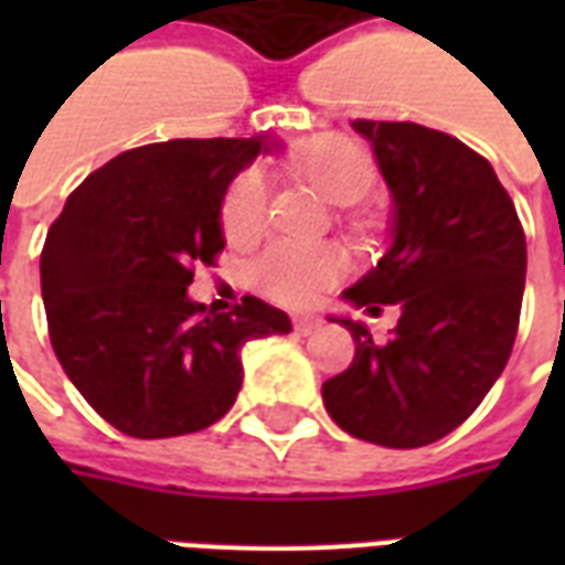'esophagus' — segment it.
<instances>
[{"instance_id": "esophagus-1", "label": "esophagus", "mask_w": 565, "mask_h": 565, "mask_svg": "<svg viewBox=\"0 0 565 565\" xmlns=\"http://www.w3.org/2000/svg\"><path fill=\"white\" fill-rule=\"evenodd\" d=\"M318 327H320V320L311 318V315H306V318H294V330L299 332V335H311Z\"/></svg>"}]
</instances>
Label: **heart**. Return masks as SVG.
I'll return each instance as SVG.
<instances>
[{
	"mask_svg": "<svg viewBox=\"0 0 565 565\" xmlns=\"http://www.w3.org/2000/svg\"><path fill=\"white\" fill-rule=\"evenodd\" d=\"M287 169L318 186L335 205H354L375 186V160L363 145L342 136L308 141L287 157ZM269 217V181L259 169H245L226 186L221 205L223 238L235 247L257 242ZM348 271V254L339 245L275 242L250 266L259 294L287 308L311 306Z\"/></svg>",
	"mask_w": 565,
	"mask_h": 565,
	"instance_id": "b5f03b06",
	"label": "heart"
}]
</instances>
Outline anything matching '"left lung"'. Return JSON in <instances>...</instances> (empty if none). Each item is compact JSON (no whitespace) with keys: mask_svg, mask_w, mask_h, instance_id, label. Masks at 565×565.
<instances>
[{"mask_svg":"<svg viewBox=\"0 0 565 565\" xmlns=\"http://www.w3.org/2000/svg\"><path fill=\"white\" fill-rule=\"evenodd\" d=\"M354 129L375 148L396 221L387 257L344 296L372 315H403L384 344L342 320L354 363L323 381V405L354 438L420 448L472 415L509 363L526 238L509 190L469 145L408 120Z\"/></svg>","mask_w":565,"mask_h":565,"instance_id":"left-lung-1","label":"left lung"}]
</instances>
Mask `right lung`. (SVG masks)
<instances>
[{
  "mask_svg": "<svg viewBox=\"0 0 565 565\" xmlns=\"http://www.w3.org/2000/svg\"><path fill=\"white\" fill-rule=\"evenodd\" d=\"M266 139H172L124 150L66 199L42 247L47 335L68 381L132 438L199 433L242 391V348L290 332L245 296L205 311L186 287L223 254L221 202Z\"/></svg>",
  "mask_w": 565,
  "mask_h": 565,
  "instance_id": "1",
  "label": "right lung"
}]
</instances>
